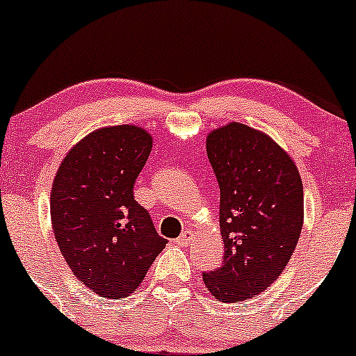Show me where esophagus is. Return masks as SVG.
<instances>
[{"instance_id":"34e87169","label":"esophagus","mask_w":356,"mask_h":356,"mask_svg":"<svg viewBox=\"0 0 356 356\" xmlns=\"http://www.w3.org/2000/svg\"><path fill=\"white\" fill-rule=\"evenodd\" d=\"M193 238H195V236H193L192 231H185V232H183V234L179 236V238L177 239V244H178V246H188V244L193 241Z\"/></svg>"}]
</instances>
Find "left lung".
Instances as JSON below:
<instances>
[{"mask_svg": "<svg viewBox=\"0 0 356 356\" xmlns=\"http://www.w3.org/2000/svg\"><path fill=\"white\" fill-rule=\"evenodd\" d=\"M207 156L220 188L224 263L204 273L222 302H243L277 280L304 224V188L293 159L253 127L229 122L207 136Z\"/></svg>", "mask_w": 356, "mask_h": 356, "instance_id": "1", "label": "left lung"}]
</instances>
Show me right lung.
I'll return each mask as SVG.
<instances>
[{"label":"right lung","mask_w":356,"mask_h":356,"mask_svg":"<svg viewBox=\"0 0 356 356\" xmlns=\"http://www.w3.org/2000/svg\"><path fill=\"white\" fill-rule=\"evenodd\" d=\"M151 149L137 125L97 129L67 151L52 183L57 246L72 275L106 299L134 293L168 243L134 200Z\"/></svg>","instance_id":"right-lung-1"}]
</instances>
